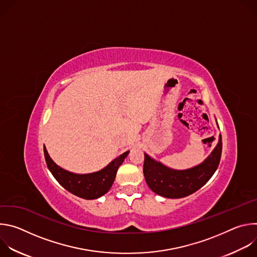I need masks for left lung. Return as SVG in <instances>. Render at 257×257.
<instances>
[{
  "mask_svg": "<svg viewBox=\"0 0 257 257\" xmlns=\"http://www.w3.org/2000/svg\"><path fill=\"white\" fill-rule=\"evenodd\" d=\"M222 136L209 157L188 170H173L144 154L143 174L149 187L167 198H182L200 189L216 171L222 156Z\"/></svg>",
  "mask_w": 257,
  "mask_h": 257,
  "instance_id": "1",
  "label": "left lung"
}]
</instances>
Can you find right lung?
Instances as JSON below:
<instances>
[{"mask_svg":"<svg viewBox=\"0 0 257 257\" xmlns=\"http://www.w3.org/2000/svg\"><path fill=\"white\" fill-rule=\"evenodd\" d=\"M44 153L47 166L55 179L66 190L84 199H96L109 190L119 167L129 154V152L124 153L98 172L81 175L68 172L55 164L49 156L46 146H44Z\"/></svg>","mask_w":257,"mask_h":257,"instance_id":"obj_1","label":"right lung"}]
</instances>
